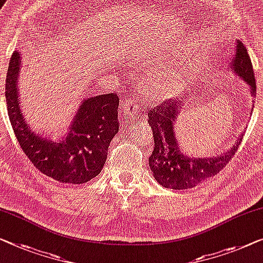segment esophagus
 Masks as SVG:
<instances>
[{"label":"esophagus","mask_w":263,"mask_h":263,"mask_svg":"<svg viewBox=\"0 0 263 263\" xmlns=\"http://www.w3.org/2000/svg\"><path fill=\"white\" fill-rule=\"evenodd\" d=\"M142 109H143L142 105H139L136 98L133 97L130 100H127L124 105H121L120 113L124 117H126V119L135 120L137 117L139 116V113Z\"/></svg>","instance_id":"34e87169"}]
</instances>
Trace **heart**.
<instances>
[{
	"mask_svg": "<svg viewBox=\"0 0 263 263\" xmlns=\"http://www.w3.org/2000/svg\"><path fill=\"white\" fill-rule=\"evenodd\" d=\"M179 84V79L177 77L169 76L166 78H160L157 81H155L152 86L156 88V91L158 94H162V96H167L170 94L174 89L177 87Z\"/></svg>",
	"mask_w": 263,
	"mask_h": 263,
	"instance_id": "obj_1",
	"label": "heart"
}]
</instances>
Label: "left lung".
Listing matches in <instances>:
<instances>
[{"label": "left lung", "mask_w": 263, "mask_h": 263, "mask_svg": "<svg viewBox=\"0 0 263 263\" xmlns=\"http://www.w3.org/2000/svg\"><path fill=\"white\" fill-rule=\"evenodd\" d=\"M233 68L247 84L250 92L256 96V81L249 54L246 47L237 41L236 54L233 58ZM184 101L167 99L158 106L148 111V125L152 128L155 147L148 157V165L154 172V177L160 185L175 190L190 189L204 179L213 177L226 167L237 151L243 135L238 138L236 145L227 154L215 158H190L179 150L177 139L174 135V123Z\"/></svg>", "instance_id": "obj_1"}]
</instances>
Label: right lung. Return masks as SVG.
<instances>
[{
    "instance_id": "right-lung-1",
    "label": "right lung",
    "mask_w": 263,
    "mask_h": 263,
    "mask_svg": "<svg viewBox=\"0 0 263 263\" xmlns=\"http://www.w3.org/2000/svg\"><path fill=\"white\" fill-rule=\"evenodd\" d=\"M20 64V54L15 50L6 78V101L22 151L39 171L58 182L82 184L97 177L106 162L109 143L119 131L117 93L82 101L67 138L53 142L31 130L20 111L16 88Z\"/></svg>"
}]
</instances>
